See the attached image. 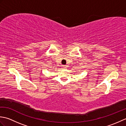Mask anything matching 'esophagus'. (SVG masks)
I'll use <instances>...</instances> for the list:
<instances>
[{"instance_id": "1", "label": "esophagus", "mask_w": 126, "mask_h": 126, "mask_svg": "<svg viewBox=\"0 0 126 126\" xmlns=\"http://www.w3.org/2000/svg\"><path fill=\"white\" fill-rule=\"evenodd\" d=\"M62 68H63V69H65V68H66V65H62Z\"/></svg>"}]
</instances>
